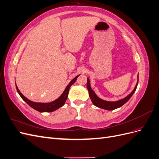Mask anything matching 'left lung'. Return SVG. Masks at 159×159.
Returning <instances> with one entry per match:
<instances>
[{"label":"left lung","instance_id":"obj_1","mask_svg":"<svg viewBox=\"0 0 159 159\" xmlns=\"http://www.w3.org/2000/svg\"><path fill=\"white\" fill-rule=\"evenodd\" d=\"M138 82H139V74H138L137 83L135 88H134V89H133V91L129 95H127L126 98H125L121 100L117 101V102H107V101H104L102 99L99 98L98 96L96 95L94 91L91 89L89 78H88L87 88H88V89L89 91V95L90 99L91 100V102H92L93 104L98 107L110 111V110H113L115 109H117L119 107H121L125 103L128 102L129 99L131 98V96L133 95L134 91H135L137 87V85H138Z\"/></svg>","mask_w":159,"mask_h":159}]
</instances>
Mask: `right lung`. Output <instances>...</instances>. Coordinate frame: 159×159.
I'll use <instances>...</instances> for the list:
<instances>
[{
    "label": "right lung",
    "mask_w": 159,
    "mask_h": 159,
    "mask_svg": "<svg viewBox=\"0 0 159 159\" xmlns=\"http://www.w3.org/2000/svg\"><path fill=\"white\" fill-rule=\"evenodd\" d=\"M79 75H77L75 78H74L70 81V83L68 85H67V87L65 89V90L64 91L63 93L61 95V96L59 98H57V99L54 101V102H50V103L33 102H32V101L28 99L26 97H25V96H24L20 92V91H19V89H18V87L16 86V90L18 91V94L20 95L22 99L25 101V102L28 105H30L31 107H32L34 109H35L39 112H52V111H54L61 107V106H63V105H64L67 98H68V92H69V89H70V86L74 84V82L76 81L77 78H78V77Z\"/></svg>",
    "instance_id": "1"
}]
</instances>
